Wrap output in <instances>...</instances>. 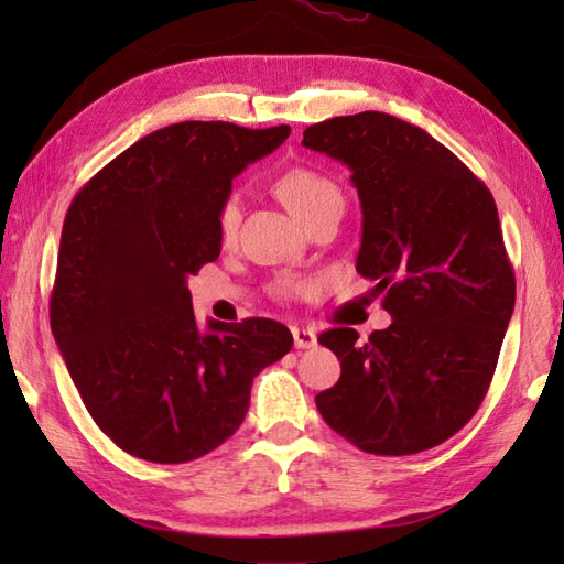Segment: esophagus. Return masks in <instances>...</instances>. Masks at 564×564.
Wrapping results in <instances>:
<instances>
[{
	"mask_svg": "<svg viewBox=\"0 0 564 564\" xmlns=\"http://www.w3.org/2000/svg\"><path fill=\"white\" fill-rule=\"evenodd\" d=\"M291 333H293V343H295V348H313V346H316V343H318L316 333L308 330V328H299V326H293V328H291Z\"/></svg>",
	"mask_w": 564,
	"mask_h": 564,
	"instance_id": "34e87169",
	"label": "esophagus"
}]
</instances>
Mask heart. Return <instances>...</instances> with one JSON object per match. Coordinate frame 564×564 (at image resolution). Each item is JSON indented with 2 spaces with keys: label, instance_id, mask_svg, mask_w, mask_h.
Returning a JSON list of instances; mask_svg holds the SVG:
<instances>
[{
  "label": "heart",
  "instance_id": "b5f03b06",
  "mask_svg": "<svg viewBox=\"0 0 564 564\" xmlns=\"http://www.w3.org/2000/svg\"><path fill=\"white\" fill-rule=\"evenodd\" d=\"M275 191H279L281 202L289 206L303 224L328 204L343 202V194L336 181L321 174L316 169L305 166L283 171L279 181H275ZM238 221H241V206H238V196L231 194L221 204V212H218V234H221L224 241L236 236Z\"/></svg>",
  "mask_w": 564,
  "mask_h": 564
}]
</instances>
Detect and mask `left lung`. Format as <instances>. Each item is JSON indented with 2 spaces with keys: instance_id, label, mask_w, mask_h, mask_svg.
<instances>
[{
  "instance_id": "8db88e82",
  "label": "left lung",
  "mask_w": 564,
  "mask_h": 564,
  "mask_svg": "<svg viewBox=\"0 0 564 564\" xmlns=\"http://www.w3.org/2000/svg\"><path fill=\"white\" fill-rule=\"evenodd\" d=\"M303 147L343 161L358 188L356 269L393 323L366 343L330 328L340 360L316 395L326 423L373 455L423 453L480 408L514 308V273L488 186L431 133L383 111L313 123Z\"/></svg>"
}]
</instances>
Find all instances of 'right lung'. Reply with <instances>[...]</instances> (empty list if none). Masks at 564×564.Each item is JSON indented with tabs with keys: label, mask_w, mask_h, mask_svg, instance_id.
<instances>
[{
	"label": "right lung",
	"mask_w": 564,
	"mask_h": 564,
	"mask_svg": "<svg viewBox=\"0 0 564 564\" xmlns=\"http://www.w3.org/2000/svg\"><path fill=\"white\" fill-rule=\"evenodd\" d=\"M291 127L181 121L109 161L66 212L50 301L94 423L149 463H188L241 427L251 383L293 346L271 318L196 326L188 279L221 253L218 212Z\"/></svg>",
	"instance_id": "obj_1"
}]
</instances>
